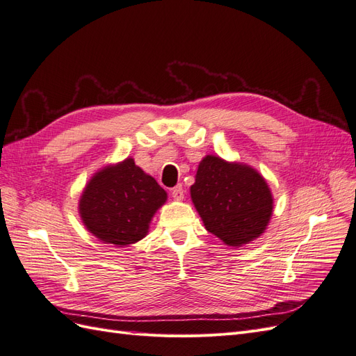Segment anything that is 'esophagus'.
Masks as SVG:
<instances>
[{
  "label": "esophagus",
  "mask_w": 356,
  "mask_h": 356,
  "mask_svg": "<svg viewBox=\"0 0 356 356\" xmlns=\"http://www.w3.org/2000/svg\"><path fill=\"white\" fill-rule=\"evenodd\" d=\"M170 195H172V197H174L175 200H182V199H184V188H182V186L179 184V186L172 188Z\"/></svg>",
  "instance_id": "1"
}]
</instances>
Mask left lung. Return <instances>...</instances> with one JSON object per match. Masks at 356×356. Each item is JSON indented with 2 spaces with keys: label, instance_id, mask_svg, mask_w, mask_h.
I'll return each mask as SVG.
<instances>
[{
  "label": "left lung",
  "instance_id": "1",
  "mask_svg": "<svg viewBox=\"0 0 356 356\" xmlns=\"http://www.w3.org/2000/svg\"><path fill=\"white\" fill-rule=\"evenodd\" d=\"M190 196L207 230L232 248L260 238L273 215L272 190L260 172L220 156L202 159Z\"/></svg>",
  "mask_w": 356,
  "mask_h": 356
}]
</instances>
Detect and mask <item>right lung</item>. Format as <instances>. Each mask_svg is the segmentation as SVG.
<instances>
[{
  "label": "right lung",
  "mask_w": 356,
  "mask_h": 356,
  "mask_svg": "<svg viewBox=\"0 0 356 356\" xmlns=\"http://www.w3.org/2000/svg\"><path fill=\"white\" fill-rule=\"evenodd\" d=\"M166 200L168 193L157 181L127 157L95 172L80 196L79 213L102 243L129 246L145 238Z\"/></svg>",
  "instance_id": "obj_1"
}]
</instances>
